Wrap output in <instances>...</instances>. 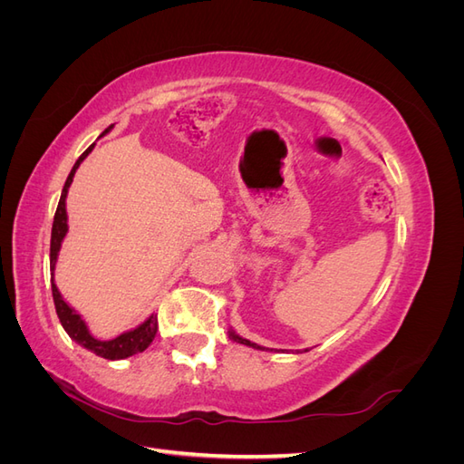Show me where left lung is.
I'll return each instance as SVG.
<instances>
[{"mask_svg": "<svg viewBox=\"0 0 464 464\" xmlns=\"http://www.w3.org/2000/svg\"><path fill=\"white\" fill-rule=\"evenodd\" d=\"M228 336L232 341H236V343H240V344H246V346H251V348H257V350H265L263 346H259V344H256V343H249L247 339H242L240 334H236L234 331H228Z\"/></svg>", "mask_w": 464, "mask_h": 464, "instance_id": "8db88e82", "label": "left lung"}]
</instances>
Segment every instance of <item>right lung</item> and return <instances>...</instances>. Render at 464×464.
Instances as JSON below:
<instances>
[{"label":"right lung","mask_w":464,"mask_h":464,"mask_svg":"<svg viewBox=\"0 0 464 464\" xmlns=\"http://www.w3.org/2000/svg\"><path fill=\"white\" fill-rule=\"evenodd\" d=\"M108 131H110V128L104 133H108ZM92 147H94V143L81 154L79 160L73 166V170L69 172V176L65 179L63 191H62L60 203H58V208H55V217H53V224H52V242H50V269L52 271L55 269V261H58L60 247H62V242H63V237L67 234V210H65L67 189H69V186H72L79 164L89 157V152L92 150ZM52 296H53V304H55V314H58L60 323H62V327L65 329V333L72 336V339L77 344L91 350V353H94L96 356H101V358H106V360L130 358L133 354L143 353V350L149 348V344L154 341V336H157L159 319H157V315H150L145 323H141V325L135 327L133 331L121 333L120 336H116V339H111V341H98L89 333L82 317L62 298L58 286L53 285V276H52Z\"/></svg>","instance_id":"right-lung-1"}]
</instances>
